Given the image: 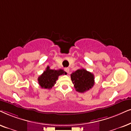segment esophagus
Listing matches in <instances>:
<instances>
[{
    "instance_id": "obj_1",
    "label": "esophagus",
    "mask_w": 131,
    "mask_h": 131,
    "mask_svg": "<svg viewBox=\"0 0 131 131\" xmlns=\"http://www.w3.org/2000/svg\"><path fill=\"white\" fill-rule=\"evenodd\" d=\"M64 71H65L67 73H69V68H64Z\"/></svg>"
}]
</instances>
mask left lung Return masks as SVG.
Instances as JSON below:
<instances>
[{
    "mask_svg": "<svg viewBox=\"0 0 131 131\" xmlns=\"http://www.w3.org/2000/svg\"><path fill=\"white\" fill-rule=\"evenodd\" d=\"M76 91L84 93L90 89L95 83L94 75L84 69H80L71 74Z\"/></svg>",
    "mask_w": 131,
    "mask_h": 131,
    "instance_id": "obj_1",
    "label": "left lung"
}]
</instances>
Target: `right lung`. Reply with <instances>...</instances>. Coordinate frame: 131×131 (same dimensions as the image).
<instances>
[{"mask_svg": "<svg viewBox=\"0 0 131 131\" xmlns=\"http://www.w3.org/2000/svg\"><path fill=\"white\" fill-rule=\"evenodd\" d=\"M67 73L63 69H50V67H47L46 70L38 78V83L41 88L51 89L54 86L59 75L67 74Z\"/></svg>", "mask_w": 131, "mask_h": 131, "instance_id": "obj_1", "label": "right lung"}]
</instances>
